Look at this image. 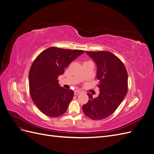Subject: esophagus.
<instances>
[{"instance_id": "obj_1", "label": "esophagus", "mask_w": 154, "mask_h": 154, "mask_svg": "<svg viewBox=\"0 0 154 154\" xmlns=\"http://www.w3.org/2000/svg\"><path fill=\"white\" fill-rule=\"evenodd\" d=\"M81 93H82V92H81L80 91H74V95L78 96V95H79V94H80Z\"/></svg>"}]
</instances>
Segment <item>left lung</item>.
Masks as SVG:
<instances>
[{
  "label": "left lung",
  "mask_w": 154,
  "mask_h": 154,
  "mask_svg": "<svg viewBox=\"0 0 154 154\" xmlns=\"http://www.w3.org/2000/svg\"><path fill=\"white\" fill-rule=\"evenodd\" d=\"M97 65L100 94L93 98L91 93L83 105L84 114L93 120H101L112 114L128 91V74L125 65L109 51H86Z\"/></svg>",
  "instance_id": "left-lung-1"
}]
</instances>
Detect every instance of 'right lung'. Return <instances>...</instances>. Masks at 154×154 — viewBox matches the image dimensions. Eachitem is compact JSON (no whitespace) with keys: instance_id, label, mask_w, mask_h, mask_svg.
<instances>
[{"instance_id":"obj_1","label":"right lung","mask_w":154,"mask_h":154,"mask_svg":"<svg viewBox=\"0 0 154 154\" xmlns=\"http://www.w3.org/2000/svg\"><path fill=\"white\" fill-rule=\"evenodd\" d=\"M84 52L51 47L40 53L32 62L29 72L30 95L45 115L57 118L66 112L74 91L60 87L57 79L72 60Z\"/></svg>"}]
</instances>
